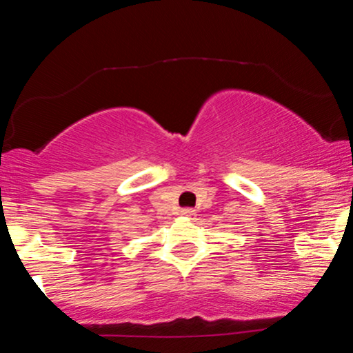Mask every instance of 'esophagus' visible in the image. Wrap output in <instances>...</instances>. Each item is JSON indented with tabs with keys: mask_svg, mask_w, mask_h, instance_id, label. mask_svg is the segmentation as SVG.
I'll return each instance as SVG.
<instances>
[{
	"mask_svg": "<svg viewBox=\"0 0 353 353\" xmlns=\"http://www.w3.org/2000/svg\"><path fill=\"white\" fill-rule=\"evenodd\" d=\"M181 214H182V216H184V217H190V219L196 216V212H194L192 209H182Z\"/></svg>",
	"mask_w": 353,
	"mask_h": 353,
	"instance_id": "obj_1",
	"label": "esophagus"
}]
</instances>
